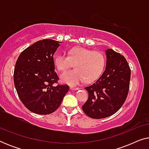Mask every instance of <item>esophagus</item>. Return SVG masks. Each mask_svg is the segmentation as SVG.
<instances>
[{"label":"esophagus","instance_id":"esophagus-1","mask_svg":"<svg viewBox=\"0 0 149 149\" xmlns=\"http://www.w3.org/2000/svg\"><path fill=\"white\" fill-rule=\"evenodd\" d=\"M70 89H72V90H78V89H79L80 88H79V87H72V86H71V87H70Z\"/></svg>","mask_w":149,"mask_h":149}]
</instances>
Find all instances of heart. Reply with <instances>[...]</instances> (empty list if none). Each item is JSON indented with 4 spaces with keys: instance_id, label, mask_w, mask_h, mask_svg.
Here are the masks:
<instances>
[{
    "instance_id": "obj_1",
    "label": "heart",
    "mask_w": 149,
    "mask_h": 149,
    "mask_svg": "<svg viewBox=\"0 0 149 149\" xmlns=\"http://www.w3.org/2000/svg\"><path fill=\"white\" fill-rule=\"evenodd\" d=\"M54 64L59 71H64L75 64L74 70H68L60 75L61 82L76 85L85 81L92 83L102 74L106 60L102 53L83 47L69 50L68 55L60 54L54 58Z\"/></svg>"
}]
</instances>
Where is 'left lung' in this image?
Wrapping results in <instances>:
<instances>
[{"instance_id": "1", "label": "left lung", "mask_w": 149, "mask_h": 149, "mask_svg": "<svg viewBox=\"0 0 149 149\" xmlns=\"http://www.w3.org/2000/svg\"><path fill=\"white\" fill-rule=\"evenodd\" d=\"M107 66L102 76L85 87L88 99L82 109L92 119H103L120 109L127 98L131 70L125 57L112 49L106 50Z\"/></svg>"}]
</instances>
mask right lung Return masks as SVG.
<instances>
[{
	"label": "right lung",
	"instance_id": "right-lung-1",
	"mask_svg": "<svg viewBox=\"0 0 149 149\" xmlns=\"http://www.w3.org/2000/svg\"><path fill=\"white\" fill-rule=\"evenodd\" d=\"M59 42L38 40L24 49L15 63L13 80L18 96L30 111L38 115L56 111L69 90L68 85H56L59 77L54 55Z\"/></svg>",
	"mask_w": 149,
	"mask_h": 149
}]
</instances>
